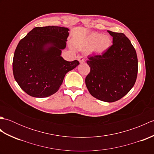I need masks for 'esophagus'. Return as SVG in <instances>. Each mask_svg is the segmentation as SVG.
I'll return each instance as SVG.
<instances>
[{
    "label": "esophagus",
    "mask_w": 154,
    "mask_h": 154,
    "mask_svg": "<svg viewBox=\"0 0 154 154\" xmlns=\"http://www.w3.org/2000/svg\"><path fill=\"white\" fill-rule=\"evenodd\" d=\"M78 61H79L80 63H84V62H85V59L83 58V57L80 56V57H78Z\"/></svg>",
    "instance_id": "1"
}]
</instances>
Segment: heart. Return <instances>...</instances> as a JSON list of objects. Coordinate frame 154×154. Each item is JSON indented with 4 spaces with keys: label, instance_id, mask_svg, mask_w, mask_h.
I'll use <instances>...</instances> for the list:
<instances>
[{
    "label": "heart",
    "instance_id": "1",
    "mask_svg": "<svg viewBox=\"0 0 154 154\" xmlns=\"http://www.w3.org/2000/svg\"><path fill=\"white\" fill-rule=\"evenodd\" d=\"M112 41L108 35H102L98 32H93L88 35L85 40L86 48L98 55H102L111 46Z\"/></svg>",
    "mask_w": 154,
    "mask_h": 154
}]
</instances>
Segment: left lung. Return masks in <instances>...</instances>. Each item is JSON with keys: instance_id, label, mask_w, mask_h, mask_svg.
Wrapping results in <instances>:
<instances>
[{"instance_id": "obj_1", "label": "left lung", "mask_w": 154, "mask_h": 154, "mask_svg": "<svg viewBox=\"0 0 154 154\" xmlns=\"http://www.w3.org/2000/svg\"><path fill=\"white\" fill-rule=\"evenodd\" d=\"M112 45L101 55L89 56L91 71L85 78L90 94L96 99L112 103L131 90L138 74V57L131 42L123 33L107 30Z\"/></svg>"}]
</instances>
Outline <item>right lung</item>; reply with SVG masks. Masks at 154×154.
<instances>
[{
  "mask_svg": "<svg viewBox=\"0 0 154 154\" xmlns=\"http://www.w3.org/2000/svg\"><path fill=\"white\" fill-rule=\"evenodd\" d=\"M69 29L35 27L19 42L13 57V75L21 89L33 97L51 96L60 89L65 75L79 64L61 56Z\"/></svg>",
  "mask_w": 154,
  "mask_h": 154,
  "instance_id": "right-lung-1",
  "label": "right lung"
}]
</instances>
